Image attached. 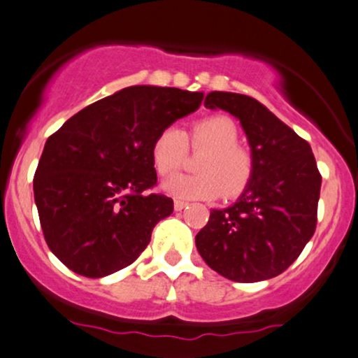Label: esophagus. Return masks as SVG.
<instances>
[{
	"instance_id": "obj_1",
	"label": "esophagus",
	"mask_w": 358,
	"mask_h": 358,
	"mask_svg": "<svg viewBox=\"0 0 358 358\" xmlns=\"http://www.w3.org/2000/svg\"><path fill=\"white\" fill-rule=\"evenodd\" d=\"M188 203L187 201H182V200H175L173 201V208H175V211H182L185 206H187Z\"/></svg>"
}]
</instances>
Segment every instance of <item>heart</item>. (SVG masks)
I'll list each match as a JSON object with an SVG mask.
<instances>
[{
    "mask_svg": "<svg viewBox=\"0 0 358 358\" xmlns=\"http://www.w3.org/2000/svg\"><path fill=\"white\" fill-rule=\"evenodd\" d=\"M239 132L226 115H210L194 122L188 134L166 127L150 148L153 169L160 176L175 173L187 155V140L193 148H206L196 169L200 173H180L164 183V192L178 200H213L224 192L238 196L255 176V157L238 143Z\"/></svg>",
    "mask_w": 358,
    "mask_h": 358,
    "instance_id": "b5f03b06",
    "label": "heart"
}]
</instances>
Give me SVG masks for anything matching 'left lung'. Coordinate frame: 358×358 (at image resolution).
I'll list each match as a JSON object with an SVG mask.
<instances>
[{
	"mask_svg": "<svg viewBox=\"0 0 358 358\" xmlns=\"http://www.w3.org/2000/svg\"><path fill=\"white\" fill-rule=\"evenodd\" d=\"M205 107L239 120L255 176L234 205L210 213L194 238L196 250L213 271L236 282L275 278L299 257L317 224L322 176L312 148L250 96L215 90Z\"/></svg>",
	"mask_w": 358,
	"mask_h": 358,
	"instance_id": "8db88e82",
	"label": "left lung"
}]
</instances>
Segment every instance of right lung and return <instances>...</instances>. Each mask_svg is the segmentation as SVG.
Instances as JSON below:
<instances>
[{"label":"right lung","mask_w":358,"mask_h":358,"mask_svg":"<svg viewBox=\"0 0 358 358\" xmlns=\"http://www.w3.org/2000/svg\"><path fill=\"white\" fill-rule=\"evenodd\" d=\"M203 92L132 85L90 103L48 138L34 201L49 250L85 278L127 268L173 200L155 187L150 148L162 130L201 106Z\"/></svg>","instance_id":"1"}]
</instances>
